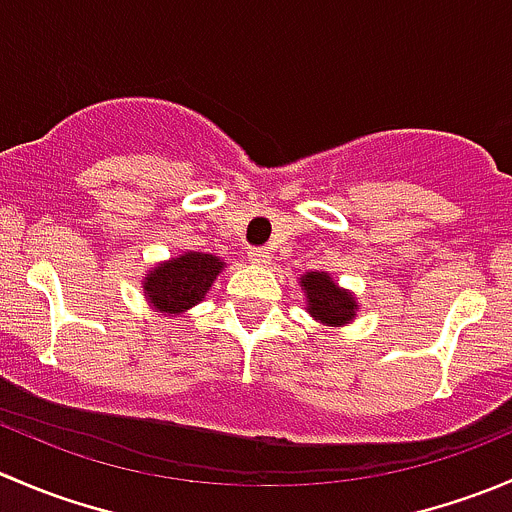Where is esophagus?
Returning <instances> with one entry per match:
<instances>
[{
    "label": "esophagus",
    "instance_id": "1",
    "mask_svg": "<svg viewBox=\"0 0 512 512\" xmlns=\"http://www.w3.org/2000/svg\"><path fill=\"white\" fill-rule=\"evenodd\" d=\"M247 257H250L252 265H267V262H270V250H267V247H252V250L247 252Z\"/></svg>",
    "mask_w": 512,
    "mask_h": 512
}]
</instances>
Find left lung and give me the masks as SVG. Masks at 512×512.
Instances as JSON below:
<instances>
[{
    "label": "left lung",
    "mask_w": 512,
    "mask_h": 512,
    "mask_svg": "<svg viewBox=\"0 0 512 512\" xmlns=\"http://www.w3.org/2000/svg\"><path fill=\"white\" fill-rule=\"evenodd\" d=\"M299 280L307 294V312L317 322L327 324V327H344L359 312L354 294L339 287L327 272H307Z\"/></svg>",
    "instance_id": "left-lung-1"
}]
</instances>
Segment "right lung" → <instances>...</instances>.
Wrapping results in <instances>:
<instances>
[{
    "mask_svg": "<svg viewBox=\"0 0 512 512\" xmlns=\"http://www.w3.org/2000/svg\"><path fill=\"white\" fill-rule=\"evenodd\" d=\"M225 262L208 252H185L153 267L143 280V292L153 309L163 314H183L203 302L205 292L220 275Z\"/></svg>",
    "mask_w": 512,
    "mask_h": 512,
    "instance_id": "right-lung-1",
    "label": "right lung"
}]
</instances>
